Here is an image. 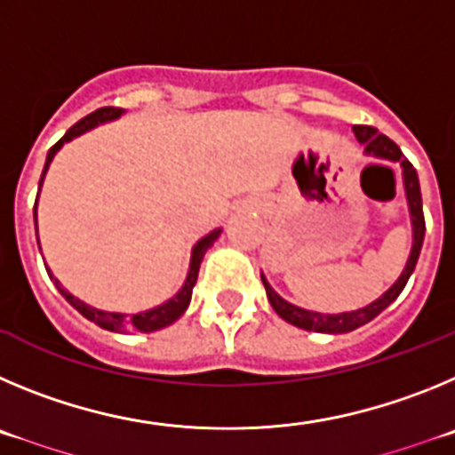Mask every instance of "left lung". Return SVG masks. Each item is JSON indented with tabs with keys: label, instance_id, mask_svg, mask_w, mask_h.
I'll list each match as a JSON object with an SVG mask.
<instances>
[{
	"label": "left lung",
	"instance_id": "1",
	"mask_svg": "<svg viewBox=\"0 0 455 455\" xmlns=\"http://www.w3.org/2000/svg\"><path fill=\"white\" fill-rule=\"evenodd\" d=\"M354 133L358 138V142L365 147V156L379 158V161L387 163H399L401 167V179H403V190H406V202H408V212H411V224H412V247L411 256L406 260V267L399 274L395 283L380 294L376 301L367 304L365 308L358 310H347V313H315V310L299 308V306L285 301L276 290L269 285V281L265 278V274L260 272V278H263L265 292H267L269 304L276 310V315L281 319H285L288 324L297 326V329L304 331H315V333H349V331L358 329V326L367 324L379 313L387 308V306L395 301L401 294V290L406 288L408 278H411L412 269L417 265V258H419L421 244H424V233H427V224H424V211H421V190H419V179H417L415 167L411 165V161L403 158L399 147L390 140L387 136L379 133L371 126H354Z\"/></svg>",
	"mask_w": 455,
	"mask_h": 455
}]
</instances>
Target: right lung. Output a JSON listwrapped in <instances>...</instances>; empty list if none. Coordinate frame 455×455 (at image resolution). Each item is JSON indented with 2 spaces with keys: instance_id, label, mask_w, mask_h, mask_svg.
Wrapping results in <instances>:
<instances>
[{
  "instance_id": "add662e5",
  "label": "right lung",
  "mask_w": 455,
  "mask_h": 455,
  "mask_svg": "<svg viewBox=\"0 0 455 455\" xmlns=\"http://www.w3.org/2000/svg\"><path fill=\"white\" fill-rule=\"evenodd\" d=\"M120 116H124V110L110 108L108 106V108H100V110H95V113H90V116H85L84 120L76 122L72 129H68V133H65V136L47 151V161H44L43 177H40V183H38V197H40V188H43V181H44V174H47L49 165H52L54 156L60 151V147H63L65 142L84 136L85 131L95 129V126H100V124H106V122L117 120ZM34 224H36V231H38V199H36V206H34ZM220 233H222V228H215V231H211L208 235H204L202 240H199V243L192 247L188 276H186V281H183L181 290H179L174 297H170L167 301H163L161 306H154V308L140 310V313H133V315L113 313V310H101V308H95V306L85 304V301H81L79 297H75V294L69 292V290H65L63 285H60L59 278L52 274V269L49 267H47V274H49V278L54 281L56 288H59V292L68 299L69 304H72V308L79 310L85 319L95 322V324L101 326V329L113 331V333H129V331H138V333H154V331H161V329H165V326L174 324V322H177V319L186 313V308L190 306L192 288H195V283H197L199 265H202V260H204V253L212 247V243L218 240ZM38 247H40V240H38Z\"/></svg>"
}]
</instances>
